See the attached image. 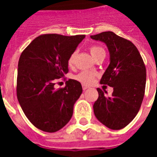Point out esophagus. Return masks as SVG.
<instances>
[{
  "label": "esophagus",
  "mask_w": 157,
  "mask_h": 157,
  "mask_svg": "<svg viewBox=\"0 0 157 157\" xmlns=\"http://www.w3.org/2000/svg\"><path fill=\"white\" fill-rule=\"evenodd\" d=\"M82 88H83V90H87V89L89 88V86H85V85H83V86H82Z\"/></svg>",
  "instance_id": "34e87169"
}]
</instances>
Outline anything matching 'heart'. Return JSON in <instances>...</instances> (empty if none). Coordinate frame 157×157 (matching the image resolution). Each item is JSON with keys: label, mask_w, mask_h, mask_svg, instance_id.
<instances>
[{"label": "heart", "mask_w": 157, "mask_h": 157, "mask_svg": "<svg viewBox=\"0 0 157 157\" xmlns=\"http://www.w3.org/2000/svg\"><path fill=\"white\" fill-rule=\"evenodd\" d=\"M90 54H92V56L94 57V59H95L96 57L98 56L99 54H105L104 50L101 46H99V45H92L90 48ZM76 56H77V51L75 50V51L71 53V55L69 56L68 60H67V63H68L69 66L74 65L75 61H76ZM94 76H95V74L94 73L93 71H82L75 76V79H76V81L81 82L82 84L90 85L93 81Z\"/></svg>", "instance_id": "heart-1"}]
</instances>
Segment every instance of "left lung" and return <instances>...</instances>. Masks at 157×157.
<instances>
[{"label":"left lung","instance_id":"left-lung-1","mask_svg":"<svg viewBox=\"0 0 157 157\" xmlns=\"http://www.w3.org/2000/svg\"><path fill=\"white\" fill-rule=\"evenodd\" d=\"M107 45L110 64L100 80L103 85L113 87L110 97L97 89L98 98L94 104L96 118L105 126L121 129L138 114L146 86V67L137 47L130 40L112 32L90 36ZM107 94V92H105Z\"/></svg>","mask_w":157,"mask_h":157}]
</instances>
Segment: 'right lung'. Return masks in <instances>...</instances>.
Wrapping results in <instances>:
<instances>
[{"mask_svg":"<svg viewBox=\"0 0 157 157\" xmlns=\"http://www.w3.org/2000/svg\"><path fill=\"white\" fill-rule=\"evenodd\" d=\"M85 37L44 34L36 37L21 54L17 98L28 119L42 131H58L72 117L74 104L82 93L81 83L70 79L65 87L57 90L54 85L68 72L69 56Z\"/></svg>","mask_w":157,"mask_h":157,"instance_id":"1","label":"right lung"}]
</instances>
